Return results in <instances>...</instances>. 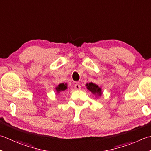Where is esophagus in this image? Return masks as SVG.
<instances>
[{
  "mask_svg": "<svg viewBox=\"0 0 151 151\" xmlns=\"http://www.w3.org/2000/svg\"><path fill=\"white\" fill-rule=\"evenodd\" d=\"M75 88L76 90H80V89H81V85H80L79 84H75Z\"/></svg>",
  "mask_w": 151,
  "mask_h": 151,
  "instance_id": "34e87169",
  "label": "esophagus"
}]
</instances>
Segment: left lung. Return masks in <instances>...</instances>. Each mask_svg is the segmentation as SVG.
Instances as JSON below:
<instances>
[{
  "label": "left lung",
  "mask_w": 151,
  "mask_h": 151,
  "mask_svg": "<svg viewBox=\"0 0 151 151\" xmlns=\"http://www.w3.org/2000/svg\"><path fill=\"white\" fill-rule=\"evenodd\" d=\"M86 86L88 90L90 91L96 96V97H99L101 96L103 93L101 88L99 87L98 85L92 83V82H90V83L86 84Z\"/></svg>",
  "instance_id": "obj_1"
}]
</instances>
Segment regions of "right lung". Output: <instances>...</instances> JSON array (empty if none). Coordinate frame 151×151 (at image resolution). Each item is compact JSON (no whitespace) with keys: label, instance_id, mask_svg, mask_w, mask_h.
<instances>
[{"label":"right lung","instance_id":"obj_1","mask_svg":"<svg viewBox=\"0 0 151 151\" xmlns=\"http://www.w3.org/2000/svg\"><path fill=\"white\" fill-rule=\"evenodd\" d=\"M55 89L56 93L58 94L64 92V91L67 89V83L60 84L55 88Z\"/></svg>","mask_w":151,"mask_h":151}]
</instances>
